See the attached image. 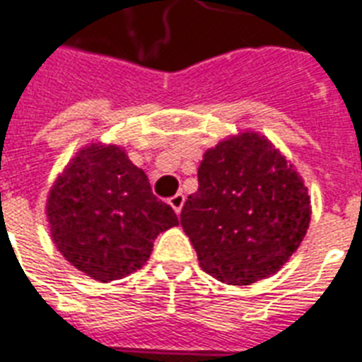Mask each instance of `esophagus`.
Wrapping results in <instances>:
<instances>
[{"label": "esophagus", "instance_id": "esophagus-1", "mask_svg": "<svg viewBox=\"0 0 362 362\" xmlns=\"http://www.w3.org/2000/svg\"><path fill=\"white\" fill-rule=\"evenodd\" d=\"M184 201H186V199H184V195H182V193H176V195H173V197L169 199V205L175 209L176 214L182 211V206H184Z\"/></svg>", "mask_w": 362, "mask_h": 362}]
</instances>
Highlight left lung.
Masks as SVG:
<instances>
[{
  "label": "left lung",
  "instance_id": "8db88e82",
  "mask_svg": "<svg viewBox=\"0 0 362 362\" xmlns=\"http://www.w3.org/2000/svg\"><path fill=\"white\" fill-rule=\"evenodd\" d=\"M182 230L203 272L226 285L272 277L300 247L311 199L296 167L264 134L245 131L209 148Z\"/></svg>",
  "mask_w": 362,
  "mask_h": 362
}]
</instances>
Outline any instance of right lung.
Segmentation results:
<instances>
[{"instance_id":"add662e5","label":"right lung","mask_w":362,"mask_h":362,"mask_svg":"<svg viewBox=\"0 0 362 362\" xmlns=\"http://www.w3.org/2000/svg\"><path fill=\"white\" fill-rule=\"evenodd\" d=\"M45 209L60 255L100 283L140 269L156 237L178 226L175 211L151 193L144 170L121 146L102 142L76 151L49 189Z\"/></svg>"}]
</instances>
